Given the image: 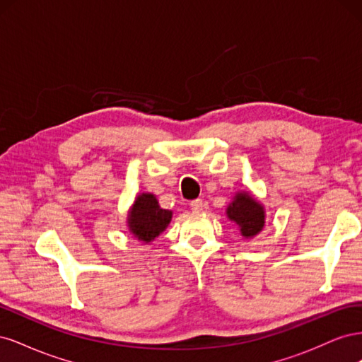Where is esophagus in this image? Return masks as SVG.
<instances>
[{
  "instance_id": "esophagus-1",
  "label": "esophagus",
  "mask_w": 362,
  "mask_h": 362,
  "mask_svg": "<svg viewBox=\"0 0 362 362\" xmlns=\"http://www.w3.org/2000/svg\"><path fill=\"white\" fill-rule=\"evenodd\" d=\"M190 208H192V211H194V213L202 211L204 201H202V199H194V201H192V202H190Z\"/></svg>"
}]
</instances>
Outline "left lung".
<instances>
[{
    "mask_svg": "<svg viewBox=\"0 0 362 362\" xmlns=\"http://www.w3.org/2000/svg\"><path fill=\"white\" fill-rule=\"evenodd\" d=\"M228 217L240 226L245 237L257 235L264 226V210L249 193H237L234 202L228 206Z\"/></svg>",
    "mask_w": 362,
    "mask_h": 362,
    "instance_id": "1",
    "label": "left lung"
}]
</instances>
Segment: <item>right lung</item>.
I'll use <instances>...</instances> for the list:
<instances>
[{
	"instance_id": "right-lung-1",
	"label": "right lung",
	"mask_w": 362,
	"mask_h": 362,
	"mask_svg": "<svg viewBox=\"0 0 362 362\" xmlns=\"http://www.w3.org/2000/svg\"><path fill=\"white\" fill-rule=\"evenodd\" d=\"M170 218L172 211L160 208L154 194L144 193L129 213V229L139 240L148 243L166 229Z\"/></svg>"
}]
</instances>
